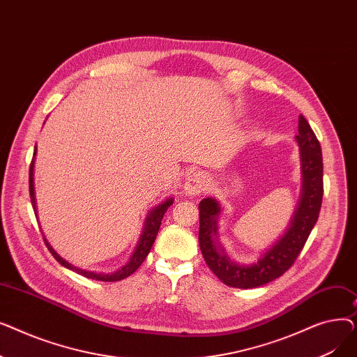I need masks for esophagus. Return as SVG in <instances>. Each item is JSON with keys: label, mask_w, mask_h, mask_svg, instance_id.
<instances>
[{"label": "esophagus", "mask_w": 357, "mask_h": 357, "mask_svg": "<svg viewBox=\"0 0 357 357\" xmlns=\"http://www.w3.org/2000/svg\"><path fill=\"white\" fill-rule=\"evenodd\" d=\"M208 176L201 171L191 172L185 179L183 191L188 195H199L208 188Z\"/></svg>", "instance_id": "34e87169"}]
</instances>
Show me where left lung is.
I'll list each match as a JSON object with an SVG mask.
<instances>
[{
    "instance_id": "8db88e82",
    "label": "left lung",
    "mask_w": 357,
    "mask_h": 357,
    "mask_svg": "<svg viewBox=\"0 0 357 357\" xmlns=\"http://www.w3.org/2000/svg\"><path fill=\"white\" fill-rule=\"evenodd\" d=\"M295 142L301 160V194L285 233L250 265L237 264L218 238V217L222 211L220 202L204 198L199 202V249L205 264L215 276L233 288L249 289L261 287L284 275L301 253L314 229L323 201V156L321 146L304 116L298 120Z\"/></svg>"
}]
</instances>
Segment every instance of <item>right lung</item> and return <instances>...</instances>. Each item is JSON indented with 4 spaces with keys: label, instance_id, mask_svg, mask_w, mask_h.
Returning a JSON list of instances; mask_svg holds the SVG:
<instances>
[{
    "label": "right lung",
    "instance_id": "obj_1",
    "mask_svg": "<svg viewBox=\"0 0 357 357\" xmlns=\"http://www.w3.org/2000/svg\"><path fill=\"white\" fill-rule=\"evenodd\" d=\"M36 153H37V147L34 146V153H33V160H31V165H30V175H29V183H30V198H31V205L34 208V214H37V208H36V197H34V160H36ZM174 204V197L171 198H166L165 201H162L160 204H158L156 207H153L152 210H150L146 215V220H144V226H143V230H142V234H140V238L137 241V245L135 248V252L133 255L130 256L128 261L126 265H123L121 268H119L117 271L114 272H109V273H102V272H92V271H85V269H81L78 266H75L72 264H69L68 260H65L62 256H59L58 253H56V250L50 246V243L45 238V243L46 246L49 249V252L53 255V257L59 261V264L62 266H65L66 269L69 271H73L77 272L85 278H89V279H96V280H104V282H114V280H121L127 276H130L131 273H135L139 266L143 264L146 256L149 255L150 249H152L153 243H155V238H156V234L159 231V227H160V222H162V218L166 213V210L171 207V205Z\"/></svg>",
    "mask_w": 357,
    "mask_h": 357
}]
</instances>
